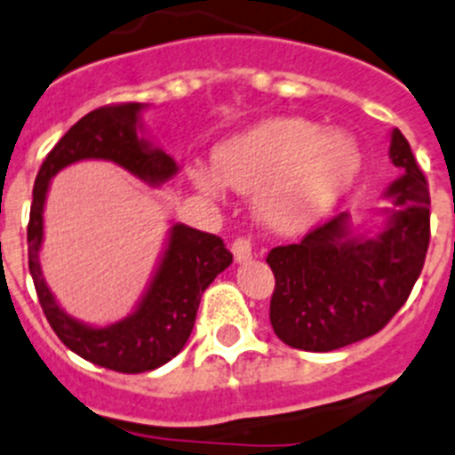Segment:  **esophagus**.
<instances>
[{"instance_id":"1","label":"esophagus","mask_w":455,"mask_h":455,"mask_svg":"<svg viewBox=\"0 0 455 455\" xmlns=\"http://www.w3.org/2000/svg\"><path fill=\"white\" fill-rule=\"evenodd\" d=\"M233 258H235V262H247L249 258L253 256V247H251V240L249 237H237L235 242H233Z\"/></svg>"}]
</instances>
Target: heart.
<instances>
[{"label": "heart", "instance_id": "1", "mask_svg": "<svg viewBox=\"0 0 455 455\" xmlns=\"http://www.w3.org/2000/svg\"><path fill=\"white\" fill-rule=\"evenodd\" d=\"M213 172L193 170L199 193L218 197L222 184L256 193L253 208L262 224L299 231L325 218L350 193L362 172V152L347 132L275 116L215 146Z\"/></svg>", "mask_w": 455, "mask_h": 455}]
</instances>
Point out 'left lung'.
<instances>
[{
	"label": "left lung",
	"mask_w": 455,
	"mask_h": 455,
	"mask_svg": "<svg viewBox=\"0 0 455 455\" xmlns=\"http://www.w3.org/2000/svg\"><path fill=\"white\" fill-rule=\"evenodd\" d=\"M388 156L402 175L386 188L390 206L375 233H352L339 213L299 244L271 249L275 275L269 318L275 337L307 352H330L379 332L406 303L424 267L428 188L409 141L390 132Z\"/></svg>",
	"instance_id": "left-lung-1"
}]
</instances>
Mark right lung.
Wrapping results in <instances>:
<instances>
[{
    "mask_svg": "<svg viewBox=\"0 0 455 455\" xmlns=\"http://www.w3.org/2000/svg\"><path fill=\"white\" fill-rule=\"evenodd\" d=\"M143 109V103L105 105L80 118L55 143L36 177L27 231L28 271L42 312L58 339L87 362L130 375L155 371L180 355L193 332L204 290L233 262L224 242L186 224H172L146 294L134 312L105 328L78 321L60 307L37 256L44 240L46 193L51 180L67 165L84 159L112 161L152 188L180 172L172 156L141 137Z\"/></svg>",
    "mask_w": 455,
    "mask_h": 455,
    "instance_id": "add662e5",
    "label": "right lung"
}]
</instances>
